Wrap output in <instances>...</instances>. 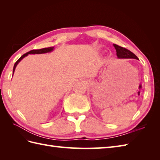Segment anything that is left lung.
Returning <instances> with one entry per match:
<instances>
[{"instance_id": "obj_1", "label": "left lung", "mask_w": 160, "mask_h": 160, "mask_svg": "<svg viewBox=\"0 0 160 160\" xmlns=\"http://www.w3.org/2000/svg\"><path fill=\"white\" fill-rule=\"evenodd\" d=\"M113 47L116 50L117 56L118 58H133L138 60V58L129 50L115 45V44H113Z\"/></svg>"}]
</instances>
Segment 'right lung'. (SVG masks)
<instances>
[{
    "mask_svg": "<svg viewBox=\"0 0 160 160\" xmlns=\"http://www.w3.org/2000/svg\"><path fill=\"white\" fill-rule=\"evenodd\" d=\"M54 50V47H47V48H43V49H35V50H32L30 51V52L26 53L22 55L21 57L20 58L16 61V62L14 64V66H13V75L14 73V71L16 69V66L18 65V64L24 58L28 56L29 54H42V53H50L53 52Z\"/></svg>",
    "mask_w": 160,
    "mask_h": 160,
    "instance_id": "obj_1",
    "label": "right lung"
}]
</instances>
